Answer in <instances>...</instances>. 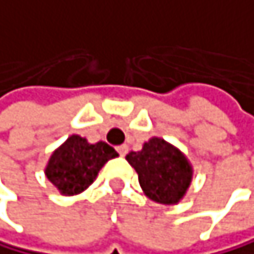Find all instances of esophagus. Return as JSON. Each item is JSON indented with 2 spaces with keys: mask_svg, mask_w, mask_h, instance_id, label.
<instances>
[{
  "mask_svg": "<svg viewBox=\"0 0 254 254\" xmlns=\"http://www.w3.org/2000/svg\"><path fill=\"white\" fill-rule=\"evenodd\" d=\"M117 151H119L120 156H126V154H128V145H120V146H117Z\"/></svg>",
  "mask_w": 254,
  "mask_h": 254,
  "instance_id": "esophagus-1",
  "label": "esophagus"
}]
</instances>
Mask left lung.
<instances>
[{"label":"left lung","instance_id":"obj_1","mask_svg":"<svg viewBox=\"0 0 254 254\" xmlns=\"http://www.w3.org/2000/svg\"><path fill=\"white\" fill-rule=\"evenodd\" d=\"M126 161L139 175L150 200L161 204L178 203L192 181V167L186 156L164 139L153 137L140 151H131Z\"/></svg>","mask_w":254,"mask_h":254}]
</instances>
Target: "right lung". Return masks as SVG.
<instances>
[{"mask_svg":"<svg viewBox=\"0 0 254 254\" xmlns=\"http://www.w3.org/2000/svg\"><path fill=\"white\" fill-rule=\"evenodd\" d=\"M117 156L106 142L89 143L81 135H71L51 154L45 173L62 195H76L87 189L101 167Z\"/></svg>","mask_w":254,"mask_h":254,"instance_id":"obj_1","label":"right lung"}]
</instances>
